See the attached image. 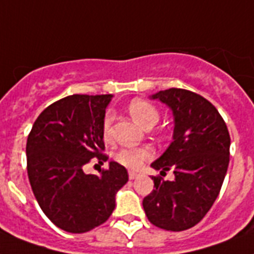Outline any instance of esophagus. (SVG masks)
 <instances>
[{"instance_id":"obj_1","label":"esophagus","mask_w":254,"mask_h":254,"mask_svg":"<svg viewBox=\"0 0 254 254\" xmlns=\"http://www.w3.org/2000/svg\"><path fill=\"white\" fill-rule=\"evenodd\" d=\"M137 176H139V174H137L136 171H128V178L131 179V180H133V179H136Z\"/></svg>"}]
</instances>
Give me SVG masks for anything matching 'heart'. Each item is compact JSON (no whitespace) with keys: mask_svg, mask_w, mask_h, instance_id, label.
Instances as JSON below:
<instances>
[{"mask_svg":"<svg viewBox=\"0 0 254 254\" xmlns=\"http://www.w3.org/2000/svg\"><path fill=\"white\" fill-rule=\"evenodd\" d=\"M129 115L135 119V121L141 125L145 128H149L156 122L159 121V111L152 103H149L148 100L139 99L135 98L128 103L127 106ZM113 122L114 115L110 111L105 114V117L102 119V135L106 140H109L113 136ZM154 156V151L151 147L143 145V147H126V148L118 149L114 158L119 164L128 167V168H139V167Z\"/></svg>","mask_w":254,"mask_h":254,"instance_id":"b5f03b06","label":"heart"}]
</instances>
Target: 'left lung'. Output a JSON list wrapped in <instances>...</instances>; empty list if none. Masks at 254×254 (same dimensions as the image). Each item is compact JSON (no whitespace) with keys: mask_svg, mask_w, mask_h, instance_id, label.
<instances>
[{"mask_svg":"<svg viewBox=\"0 0 254 254\" xmlns=\"http://www.w3.org/2000/svg\"><path fill=\"white\" fill-rule=\"evenodd\" d=\"M172 109L174 141L152 163L155 170L174 171L172 182L154 176V190L143 198L149 223L180 232L200 223L223 186L229 164V131L215 106L184 88H168L152 96Z\"/></svg>","mask_w":254,"mask_h":254,"instance_id":"1","label":"left lung"}]
</instances>
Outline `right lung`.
Here are the masks:
<instances>
[{
  "mask_svg": "<svg viewBox=\"0 0 254 254\" xmlns=\"http://www.w3.org/2000/svg\"><path fill=\"white\" fill-rule=\"evenodd\" d=\"M111 95L74 94L39 114L26 143L27 176L43 213L70 233H84L106 223L115 209V193L128 182L115 162L100 175H86L90 162H106L102 119Z\"/></svg>",
  "mask_w": 254,
  "mask_h": 254,
  "instance_id": "add662e5",
  "label": "right lung"
}]
</instances>
